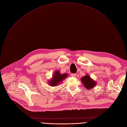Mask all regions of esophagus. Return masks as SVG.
Segmentation results:
<instances>
[{
    "label": "esophagus",
    "mask_w": 127,
    "mask_h": 127,
    "mask_svg": "<svg viewBox=\"0 0 127 127\" xmlns=\"http://www.w3.org/2000/svg\"><path fill=\"white\" fill-rule=\"evenodd\" d=\"M71 77H76V74H71Z\"/></svg>",
    "instance_id": "obj_1"
}]
</instances>
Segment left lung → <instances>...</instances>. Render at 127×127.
<instances>
[{
    "mask_svg": "<svg viewBox=\"0 0 127 127\" xmlns=\"http://www.w3.org/2000/svg\"><path fill=\"white\" fill-rule=\"evenodd\" d=\"M81 81L84 87L87 90H91L96 85V82L93 80L88 75H85L81 78Z\"/></svg>",
    "mask_w": 127,
    "mask_h": 127,
    "instance_id": "8db88e82",
    "label": "left lung"
}]
</instances>
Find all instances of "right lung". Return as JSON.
I'll return each mask as SVG.
<instances>
[{"mask_svg": "<svg viewBox=\"0 0 127 127\" xmlns=\"http://www.w3.org/2000/svg\"><path fill=\"white\" fill-rule=\"evenodd\" d=\"M68 76V75L67 74H60V71L59 70L56 71L54 72V74H53L52 78L50 81H49V84L52 86H56L60 82H61L63 80H64L66 77H67Z\"/></svg>", "mask_w": 127, "mask_h": 127, "instance_id": "obj_1", "label": "right lung"}]
</instances>
